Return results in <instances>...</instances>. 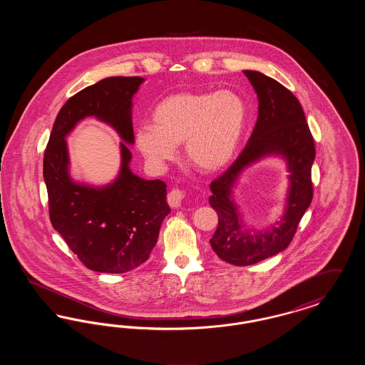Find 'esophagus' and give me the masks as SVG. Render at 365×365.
Segmentation results:
<instances>
[{"label":"esophagus","mask_w":365,"mask_h":365,"mask_svg":"<svg viewBox=\"0 0 365 365\" xmlns=\"http://www.w3.org/2000/svg\"><path fill=\"white\" fill-rule=\"evenodd\" d=\"M185 197H186V194H185L183 191L179 190V189H173V190L168 192L167 200H168L170 207L176 208V207H180V205H182V202H183V200H185Z\"/></svg>","instance_id":"obj_1"}]
</instances>
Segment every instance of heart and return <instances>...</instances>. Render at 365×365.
<instances>
[{
  "label": "heart",
  "mask_w": 365,
  "mask_h": 365,
  "mask_svg": "<svg viewBox=\"0 0 365 365\" xmlns=\"http://www.w3.org/2000/svg\"><path fill=\"white\" fill-rule=\"evenodd\" d=\"M152 124L135 133L139 152L155 165L176 156V146L185 143L192 168L215 174L232 160L246 123L242 98L231 91L175 93L153 109Z\"/></svg>",
  "instance_id": "heart-1"
}]
</instances>
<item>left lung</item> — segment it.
Masks as SVG:
<instances>
[{"label":"left lung","mask_w":365,"mask_h":365,"mask_svg":"<svg viewBox=\"0 0 365 365\" xmlns=\"http://www.w3.org/2000/svg\"><path fill=\"white\" fill-rule=\"evenodd\" d=\"M259 97V118L241 155L210 183V207L219 223L210 246L219 259L245 267L278 255L293 241L297 227L312 202L314 142L302 106L294 94L278 81L257 72L243 71ZM268 154L285 157L291 175L288 205L278 227L250 236L230 201L232 186L245 166Z\"/></svg>","instance_id":"8db88e82"}]
</instances>
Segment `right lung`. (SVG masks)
<instances>
[{
  "mask_svg": "<svg viewBox=\"0 0 365 365\" xmlns=\"http://www.w3.org/2000/svg\"><path fill=\"white\" fill-rule=\"evenodd\" d=\"M143 78L112 76L72 96L53 124L43 156V179L52 226L88 269L123 274L149 259L164 217L167 185L145 180L128 168L131 152L121 144L123 167L117 180L105 188L75 184L68 174L65 137L87 115L110 123L126 143H134L133 96Z\"/></svg>",
  "mask_w": 365,
  "mask_h": 365,
  "instance_id": "obj_1",
  "label": "right lung"
}]
</instances>
